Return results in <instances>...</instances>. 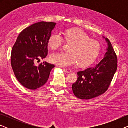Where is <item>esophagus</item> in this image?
<instances>
[{"label":"esophagus","mask_w":128,"mask_h":128,"mask_svg":"<svg viewBox=\"0 0 128 128\" xmlns=\"http://www.w3.org/2000/svg\"><path fill=\"white\" fill-rule=\"evenodd\" d=\"M64 70L65 72H66V73H70L71 72H72V70L70 69H66V68H64Z\"/></svg>","instance_id":"34e87169"}]
</instances>
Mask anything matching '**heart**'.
<instances>
[{
	"mask_svg": "<svg viewBox=\"0 0 128 128\" xmlns=\"http://www.w3.org/2000/svg\"><path fill=\"white\" fill-rule=\"evenodd\" d=\"M64 40L71 44L67 52H59L50 55V60L57 65L67 67L78 63L80 66H87L92 64L99 55L101 46L96 40L90 39L86 33L80 29H69L64 32ZM59 33L52 34L48 40L52 50L60 48L64 43Z\"/></svg>",
	"mask_w": 128,
	"mask_h": 128,
	"instance_id": "b5f03b06",
	"label": "heart"
}]
</instances>
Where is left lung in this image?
<instances>
[{
    "label": "left lung",
    "mask_w": 128,
    "mask_h": 128,
    "mask_svg": "<svg viewBox=\"0 0 128 128\" xmlns=\"http://www.w3.org/2000/svg\"><path fill=\"white\" fill-rule=\"evenodd\" d=\"M103 38L108 44L104 58L93 67L78 72V80L72 85L73 93L80 99L90 100L104 94L116 71V54L110 40Z\"/></svg>",
    "instance_id": "obj_1"
}]
</instances>
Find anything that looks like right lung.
<instances>
[{"label":"right lung","instance_id":"1","mask_svg":"<svg viewBox=\"0 0 128 128\" xmlns=\"http://www.w3.org/2000/svg\"><path fill=\"white\" fill-rule=\"evenodd\" d=\"M53 22H41L29 26L19 34L12 48V67L16 78L26 88L36 90L48 81L53 64L35 62L48 55V40L55 27Z\"/></svg>","mask_w":128,"mask_h":128}]
</instances>
